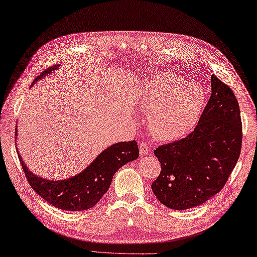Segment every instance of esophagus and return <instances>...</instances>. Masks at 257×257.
I'll return each instance as SVG.
<instances>
[{"label":"esophagus","mask_w":257,"mask_h":257,"mask_svg":"<svg viewBox=\"0 0 257 257\" xmlns=\"http://www.w3.org/2000/svg\"><path fill=\"white\" fill-rule=\"evenodd\" d=\"M139 153H140V156H146L149 154V146L147 144H145V142H142L140 144V147H139Z\"/></svg>","instance_id":"esophagus-1"}]
</instances>
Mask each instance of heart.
Here are the masks:
<instances>
[{
  "mask_svg": "<svg viewBox=\"0 0 257 257\" xmlns=\"http://www.w3.org/2000/svg\"><path fill=\"white\" fill-rule=\"evenodd\" d=\"M206 96L196 81H184L172 72L149 76L140 89V102L148 112L151 132L156 139L171 141L192 131Z\"/></svg>",
  "mask_w": 257,
  "mask_h": 257,
  "instance_id": "heart-1",
  "label": "heart"
}]
</instances>
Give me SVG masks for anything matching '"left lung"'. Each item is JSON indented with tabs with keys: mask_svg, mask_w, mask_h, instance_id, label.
Returning a JSON list of instances; mask_svg holds the SVG:
<instances>
[{
	"mask_svg": "<svg viewBox=\"0 0 257 257\" xmlns=\"http://www.w3.org/2000/svg\"><path fill=\"white\" fill-rule=\"evenodd\" d=\"M242 126L232 89L211 76V95L194 131L154 152L161 173L152 184L157 200L173 210L197 207L224 187L240 156Z\"/></svg>",
	"mask_w": 257,
	"mask_h": 257,
	"instance_id": "1",
	"label": "left lung"
}]
</instances>
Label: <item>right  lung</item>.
<instances>
[{"label": "right lung", "mask_w": 257, "mask_h": 257, "mask_svg": "<svg viewBox=\"0 0 257 257\" xmlns=\"http://www.w3.org/2000/svg\"><path fill=\"white\" fill-rule=\"evenodd\" d=\"M61 65H54L35 78L33 84L43 77L53 73ZM18 128H16L17 136ZM19 161L26 179L35 192L51 206L61 210L81 211L95 206L110 187L112 177L128 162L139 157V148L136 140L117 142L109 146L78 175L62 180H51L34 175L26 167L17 149Z\"/></svg>", "instance_id": "1"}]
</instances>
